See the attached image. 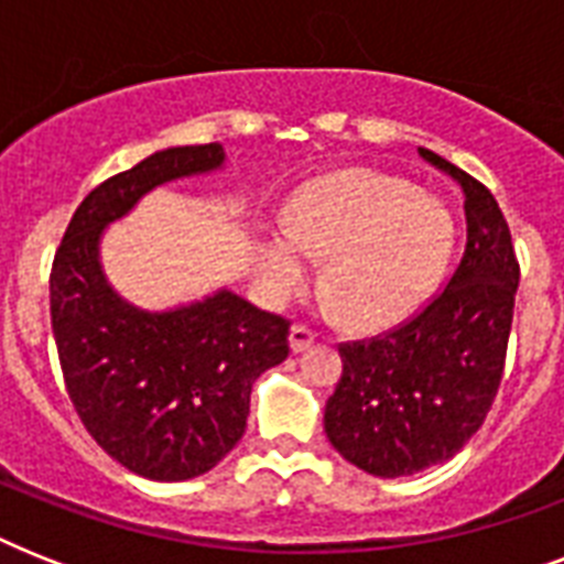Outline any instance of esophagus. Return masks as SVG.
I'll use <instances>...</instances> for the list:
<instances>
[{"label":"esophagus","instance_id":"obj_1","mask_svg":"<svg viewBox=\"0 0 564 564\" xmlns=\"http://www.w3.org/2000/svg\"><path fill=\"white\" fill-rule=\"evenodd\" d=\"M316 343V330H310V327L304 325H292L290 327V348L295 354L307 351L310 345Z\"/></svg>","mask_w":564,"mask_h":564}]
</instances>
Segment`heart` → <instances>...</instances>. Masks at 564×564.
I'll return each instance as SVG.
<instances>
[{"mask_svg": "<svg viewBox=\"0 0 564 564\" xmlns=\"http://www.w3.org/2000/svg\"><path fill=\"white\" fill-rule=\"evenodd\" d=\"M445 204L401 178L348 170L301 189L290 228L265 230L257 272L272 299L301 292L313 260L325 263V292L357 327H386L412 316L442 281L454 251Z\"/></svg>", "mask_w": 564, "mask_h": 564, "instance_id": "1", "label": "heart"}]
</instances>
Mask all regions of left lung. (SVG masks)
<instances>
[{"instance_id":"8db88e82","label":"left lung","mask_w":564,"mask_h":564,"mask_svg":"<svg viewBox=\"0 0 564 564\" xmlns=\"http://www.w3.org/2000/svg\"><path fill=\"white\" fill-rule=\"evenodd\" d=\"M421 158L463 184L465 254L419 316L339 345L343 377L325 406L330 445L383 480L445 463L480 430L503 377L521 278L495 195L430 149Z\"/></svg>"}]
</instances>
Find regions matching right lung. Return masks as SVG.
<instances>
[{
    "instance_id": "obj_1",
    "label": "right lung",
    "mask_w": 564,
    "mask_h": 564,
    "mask_svg": "<svg viewBox=\"0 0 564 564\" xmlns=\"http://www.w3.org/2000/svg\"><path fill=\"white\" fill-rule=\"evenodd\" d=\"M221 166L219 143L149 154L78 204L52 263L48 304L66 392L101 451L145 480H193L216 468L246 433L254 380L290 354V322L225 286L143 310L101 269L108 225L145 193Z\"/></svg>"
}]
</instances>
